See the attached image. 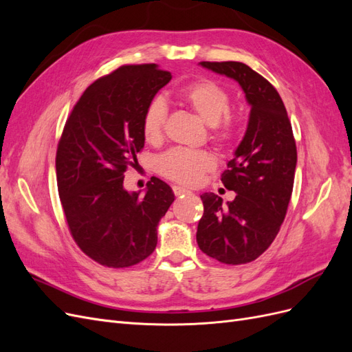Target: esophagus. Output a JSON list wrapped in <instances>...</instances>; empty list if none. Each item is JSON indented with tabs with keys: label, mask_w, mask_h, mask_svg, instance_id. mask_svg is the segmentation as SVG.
Wrapping results in <instances>:
<instances>
[{
	"label": "esophagus",
	"mask_w": 352,
	"mask_h": 352,
	"mask_svg": "<svg viewBox=\"0 0 352 352\" xmlns=\"http://www.w3.org/2000/svg\"><path fill=\"white\" fill-rule=\"evenodd\" d=\"M173 192L176 197H184V195L190 194V190L186 188H182V186H173Z\"/></svg>",
	"instance_id": "obj_1"
}]
</instances>
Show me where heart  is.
I'll return each mask as SVG.
<instances>
[{
	"mask_svg": "<svg viewBox=\"0 0 352 352\" xmlns=\"http://www.w3.org/2000/svg\"><path fill=\"white\" fill-rule=\"evenodd\" d=\"M179 98L199 119L210 126V140L219 148H228L235 141L236 126L230 110V95L212 80L189 83L179 92ZM167 107L162 100H153L142 117V135L148 144L163 140ZM158 172L180 185H198L206 173L216 167V160L208 151H190L176 148L158 158Z\"/></svg>",
	"mask_w": 352,
	"mask_h": 352,
	"instance_id": "heart-1",
	"label": "heart"
}]
</instances>
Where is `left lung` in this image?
Returning a JSON list of instances; mask_svg holds the SVG:
<instances>
[{"instance_id": "1", "label": "left lung", "mask_w": 352, "mask_h": 352, "mask_svg": "<svg viewBox=\"0 0 352 352\" xmlns=\"http://www.w3.org/2000/svg\"><path fill=\"white\" fill-rule=\"evenodd\" d=\"M208 70L236 80L250 104L247 132L221 173L233 201L206 192L198 229L199 250L225 264L258 258L278 235L292 195L296 145L292 126L273 85L239 61H201Z\"/></svg>"}]
</instances>
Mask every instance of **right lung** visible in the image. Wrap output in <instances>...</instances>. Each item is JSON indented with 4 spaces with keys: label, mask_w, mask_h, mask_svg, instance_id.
<instances>
[{
    "label": "right lung",
    "mask_w": 352,
    "mask_h": 352,
    "mask_svg": "<svg viewBox=\"0 0 352 352\" xmlns=\"http://www.w3.org/2000/svg\"><path fill=\"white\" fill-rule=\"evenodd\" d=\"M172 79L157 65L122 66L82 94L57 146L58 195L78 247L105 267H131L151 255L158 221L175 201L163 180L127 192L126 168L144 148L142 117Z\"/></svg>",
    "instance_id": "right-lung-1"
}]
</instances>
